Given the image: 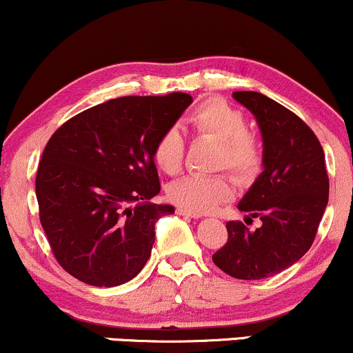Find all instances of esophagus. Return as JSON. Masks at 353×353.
<instances>
[{"mask_svg": "<svg viewBox=\"0 0 353 353\" xmlns=\"http://www.w3.org/2000/svg\"><path fill=\"white\" fill-rule=\"evenodd\" d=\"M177 214L184 215V217H189V219H202V215L197 214V212H190L188 209H182V207L177 209Z\"/></svg>", "mask_w": 353, "mask_h": 353, "instance_id": "esophagus-1", "label": "esophagus"}]
</instances>
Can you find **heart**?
I'll return each mask as SVG.
<instances>
[{"mask_svg":"<svg viewBox=\"0 0 353 353\" xmlns=\"http://www.w3.org/2000/svg\"><path fill=\"white\" fill-rule=\"evenodd\" d=\"M190 123L199 134L209 136L220 143L219 168L227 165L240 181L253 179L260 172L261 148L256 139L248 134V123L240 110L220 99H209L195 107ZM184 154V138L174 126L163 131L152 148L154 164L171 176L182 169ZM168 195L182 209L203 214L232 197V182L225 174H190L172 182L168 188Z\"/></svg>","mask_w":353,"mask_h":353,"instance_id":"heart-1","label":"heart"}]
</instances>
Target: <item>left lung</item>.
<instances>
[{"label":"left lung","mask_w":353,"mask_h":353,"mask_svg":"<svg viewBox=\"0 0 353 353\" xmlns=\"http://www.w3.org/2000/svg\"><path fill=\"white\" fill-rule=\"evenodd\" d=\"M233 99L256 118L263 138V172L239 202L250 230L228 222V240L212 256L236 279H265L299 261L316 239L329 201L324 150L305 123L278 101L258 92H233Z\"/></svg>","instance_id":"1"}]
</instances>
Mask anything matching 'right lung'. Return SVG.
Wrapping results in <instances>:
<instances>
[{"instance_id":"add662e5","label":"right lung","mask_w":353,"mask_h":353,"mask_svg":"<svg viewBox=\"0 0 353 353\" xmlns=\"http://www.w3.org/2000/svg\"><path fill=\"white\" fill-rule=\"evenodd\" d=\"M192 103L188 93L121 97L75 114L52 134L36 176L42 228L59 265L82 283L133 279L154 243V223L174 214L152 148Z\"/></svg>"}]
</instances>
